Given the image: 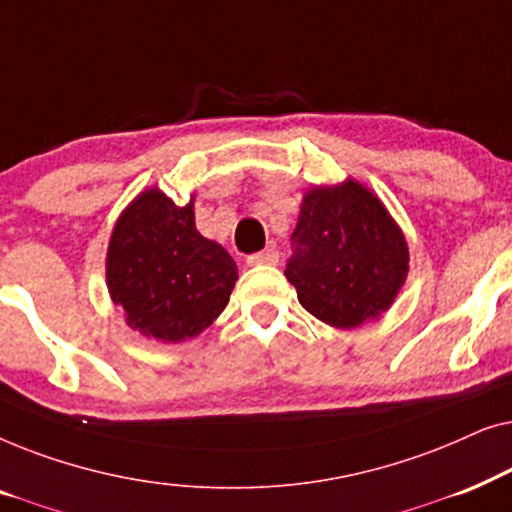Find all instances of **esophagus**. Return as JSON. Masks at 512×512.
Segmentation results:
<instances>
[{
    "label": "esophagus",
    "instance_id": "esophagus-1",
    "mask_svg": "<svg viewBox=\"0 0 512 512\" xmlns=\"http://www.w3.org/2000/svg\"><path fill=\"white\" fill-rule=\"evenodd\" d=\"M279 263V251L277 249H263L258 254H251L247 258V265H277Z\"/></svg>",
    "mask_w": 512,
    "mask_h": 512
}]
</instances>
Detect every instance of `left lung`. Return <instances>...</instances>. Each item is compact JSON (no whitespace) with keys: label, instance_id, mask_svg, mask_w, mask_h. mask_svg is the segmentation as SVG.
I'll use <instances>...</instances> for the list:
<instances>
[{"label":"left lung","instance_id":"8db88e82","mask_svg":"<svg viewBox=\"0 0 512 512\" xmlns=\"http://www.w3.org/2000/svg\"><path fill=\"white\" fill-rule=\"evenodd\" d=\"M293 242L284 275L296 286L300 305L342 331L387 312L410 270L401 226L352 177L305 191Z\"/></svg>","mask_w":512,"mask_h":512}]
</instances>
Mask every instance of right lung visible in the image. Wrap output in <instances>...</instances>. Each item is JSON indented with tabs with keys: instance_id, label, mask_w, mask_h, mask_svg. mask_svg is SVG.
Wrapping results in <instances>:
<instances>
[{
	"instance_id": "right-lung-1",
	"label": "right lung",
	"mask_w": 512,
	"mask_h": 512,
	"mask_svg": "<svg viewBox=\"0 0 512 512\" xmlns=\"http://www.w3.org/2000/svg\"><path fill=\"white\" fill-rule=\"evenodd\" d=\"M195 198L184 207L151 186L118 216L107 249V289L125 324L144 338L184 342L228 305L237 265L195 228Z\"/></svg>"
}]
</instances>
